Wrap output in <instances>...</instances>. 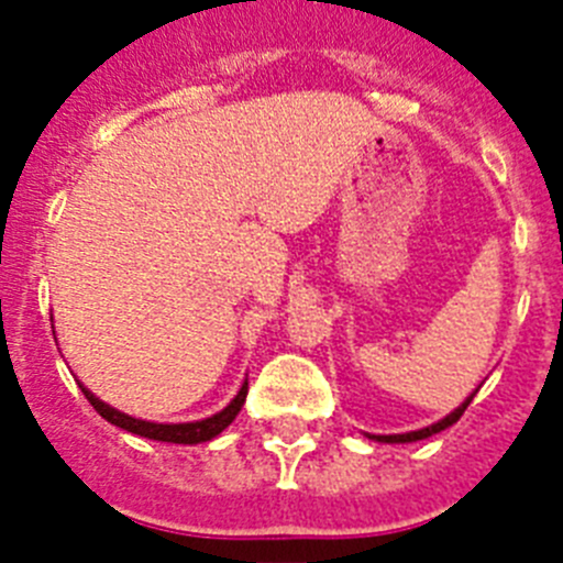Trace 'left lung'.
<instances>
[{
  "label": "left lung",
  "instance_id": "left-lung-1",
  "mask_svg": "<svg viewBox=\"0 0 563 563\" xmlns=\"http://www.w3.org/2000/svg\"><path fill=\"white\" fill-rule=\"evenodd\" d=\"M474 395H476V391H474ZM474 395L467 397V400L462 402L460 409H454V411H451L449 417H442L440 422H434V426H429V429L409 431V434H369V437H372V440H377V442H417V440H426V437H431V434H440V431H445V429H449V426H454V422L460 420L462 415H465L467 402L474 400Z\"/></svg>",
  "mask_w": 563,
  "mask_h": 563
}]
</instances>
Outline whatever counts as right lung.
Instances as JSON below:
<instances>
[{"label": "right lung", "mask_w": 563, "mask_h": 563, "mask_svg": "<svg viewBox=\"0 0 563 563\" xmlns=\"http://www.w3.org/2000/svg\"><path fill=\"white\" fill-rule=\"evenodd\" d=\"M78 386H81L84 397L92 402V409H96L107 422H112V426H118V429L129 431V434L146 437V440H157V442H177V445H197V442H208V440H213L217 434H222V431H225L228 426L236 420V415L242 411V406H245V397H247V380H245L242 383V389L236 391V397L228 402L225 409L217 411V415H211V417H206V420L148 422V420H137V417H129V415H123V411L107 406V402L98 400V397L92 395V391H89L84 383H78Z\"/></svg>", "instance_id": "add662e5"}]
</instances>
